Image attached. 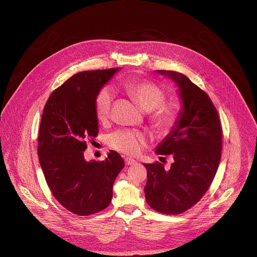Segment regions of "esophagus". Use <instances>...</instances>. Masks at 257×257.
I'll return each mask as SVG.
<instances>
[{
    "label": "esophagus",
    "mask_w": 257,
    "mask_h": 257,
    "mask_svg": "<svg viewBox=\"0 0 257 257\" xmlns=\"http://www.w3.org/2000/svg\"><path fill=\"white\" fill-rule=\"evenodd\" d=\"M124 162H125L126 165H135L137 163V161L134 158H131V157H125Z\"/></svg>",
    "instance_id": "1"
}]
</instances>
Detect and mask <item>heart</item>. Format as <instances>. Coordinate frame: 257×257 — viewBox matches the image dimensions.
Listing matches in <instances>:
<instances>
[{"mask_svg": "<svg viewBox=\"0 0 257 257\" xmlns=\"http://www.w3.org/2000/svg\"><path fill=\"white\" fill-rule=\"evenodd\" d=\"M123 88L143 110H156L152 115V121L158 130L165 132L171 128L176 120V112L170 107H160L165 101V95L159 87L147 81L131 80L124 83ZM113 98L114 94L110 87H105L99 92L95 108L97 117L101 121L109 118ZM109 142L113 149L125 154L136 155L146 147L147 137L137 131L121 130L111 134Z\"/></svg>", "mask_w": 257, "mask_h": 257, "instance_id": "b5f03b06", "label": "heart"}]
</instances>
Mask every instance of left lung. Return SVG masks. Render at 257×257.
I'll return each instance as SVG.
<instances>
[{
  "label": "left lung",
  "mask_w": 257,
  "mask_h": 257,
  "mask_svg": "<svg viewBox=\"0 0 257 257\" xmlns=\"http://www.w3.org/2000/svg\"><path fill=\"white\" fill-rule=\"evenodd\" d=\"M156 72L177 87L181 109L155 153L172 154L169 170L161 163H144L147 170L145 194L155 211L177 215L193 207L207 192L217 173L221 151V126L209 96L182 73Z\"/></svg>",
  "instance_id": "left-lung-1"
}]
</instances>
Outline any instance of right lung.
<instances>
[{
    "label": "right lung",
    "mask_w": 257,
    "mask_h": 257,
    "mask_svg": "<svg viewBox=\"0 0 257 257\" xmlns=\"http://www.w3.org/2000/svg\"><path fill=\"white\" fill-rule=\"evenodd\" d=\"M120 68L75 74L48 98L38 133L39 164L55 199L76 215L88 216L110 205L112 185L124 166L110 150L101 162L84 157L86 141L96 138V99Z\"/></svg>",
    "instance_id": "right-lung-1"
}]
</instances>
